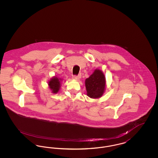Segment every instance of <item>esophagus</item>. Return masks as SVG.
<instances>
[{
	"mask_svg": "<svg viewBox=\"0 0 158 158\" xmlns=\"http://www.w3.org/2000/svg\"><path fill=\"white\" fill-rule=\"evenodd\" d=\"M72 77H73V79L74 80H76V81H79V79L81 77V76H73Z\"/></svg>",
	"mask_w": 158,
	"mask_h": 158,
	"instance_id": "esophagus-1",
	"label": "esophagus"
}]
</instances>
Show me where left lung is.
<instances>
[{"instance_id":"1","label":"left lung","mask_w":158,"mask_h":158,"mask_svg":"<svg viewBox=\"0 0 158 158\" xmlns=\"http://www.w3.org/2000/svg\"><path fill=\"white\" fill-rule=\"evenodd\" d=\"M87 95L93 99L102 97L106 89V79L103 72L98 69L85 80Z\"/></svg>"}]
</instances>
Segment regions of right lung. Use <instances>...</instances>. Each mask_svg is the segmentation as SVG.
<instances>
[{
	"mask_svg": "<svg viewBox=\"0 0 158 158\" xmlns=\"http://www.w3.org/2000/svg\"><path fill=\"white\" fill-rule=\"evenodd\" d=\"M63 79L57 76H53L48 82L49 89L53 94H57L60 90L61 84Z\"/></svg>",
	"mask_w": 158,
	"mask_h": 158,
	"instance_id": "right-lung-1",
	"label": "right lung"
}]
</instances>
